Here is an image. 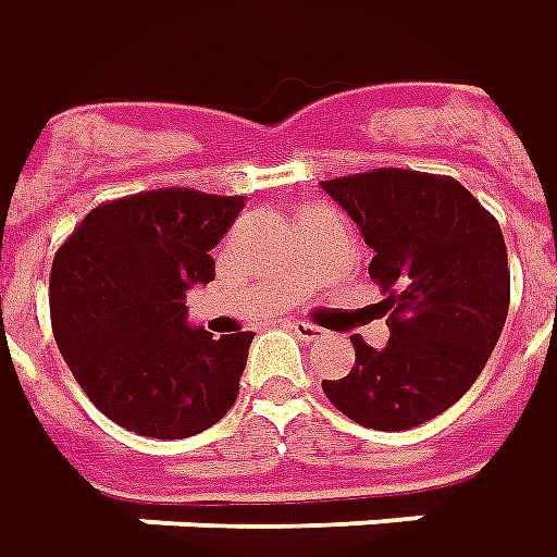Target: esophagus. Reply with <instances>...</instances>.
<instances>
[{"instance_id": "1", "label": "esophagus", "mask_w": 557, "mask_h": 557, "mask_svg": "<svg viewBox=\"0 0 557 557\" xmlns=\"http://www.w3.org/2000/svg\"><path fill=\"white\" fill-rule=\"evenodd\" d=\"M287 327H290V331H294V334H297L300 339H306V343H312V339H322L324 334H327V331H322L319 324H312V322H290Z\"/></svg>"}]
</instances>
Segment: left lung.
<instances>
[{
  "label": "left lung",
  "mask_w": 557,
  "mask_h": 557,
  "mask_svg": "<svg viewBox=\"0 0 557 557\" xmlns=\"http://www.w3.org/2000/svg\"><path fill=\"white\" fill-rule=\"evenodd\" d=\"M356 220L386 315L383 349L352 337L356 368L322 380L331 405L376 432H401L457 405L509 315V253L496 218L460 181L374 168L322 181Z\"/></svg>",
  "instance_id": "obj_1"
}]
</instances>
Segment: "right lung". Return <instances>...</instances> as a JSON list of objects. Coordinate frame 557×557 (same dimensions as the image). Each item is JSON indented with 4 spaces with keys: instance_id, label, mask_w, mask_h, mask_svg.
<instances>
[{
    "instance_id": "add662e5",
    "label": "right lung",
    "mask_w": 557,
    "mask_h": 557,
    "mask_svg": "<svg viewBox=\"0 0 557 557\" xmlns=\"http://www.w3.org/2000/svg\"><path fill=\"white\" fill-rule=\"evenodd\" d=\"M245 196L165 186L103 201L51 263V327L82 392L147 438H189L238 398L253 331L186 324V290L214 278L211 248Z\"/></svg>"
}]
</instances>
